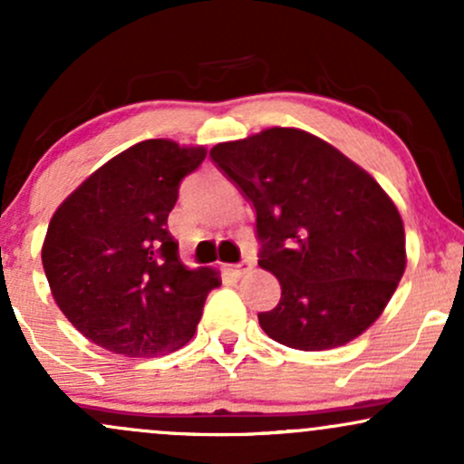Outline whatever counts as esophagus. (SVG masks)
Instances as JSON below:
<instances>
[{"mask_svg": "<svg viewBox=\"0 0 464 464\" xmlns=\"http://www.w3.org/2000/svg\"><path fill=\"white\" fill-rule=\"evenodd\" d=\"M253 268V264L250 262H242V264H231V266H225V273L236 276V279H239V276H244L248 273V270Z\"/></svg>", "mask_w": 464, "mask_h": 464, "instance_id": "34e87169", "label": "esophagus"}]
</instances>
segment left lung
I'll use <instances>...</instances> for the list:
<instances>
[{"mask_svg": "<svg viewBox=\"0 0 464 464\" xmlns=\"http://www.w3.org/2000/svg\"><path fill=\"white\" fill-rule=\"evenodd\" d=\"M257 211L259 266L281 284L259 314L270 338L301 351L343 347L371 327L406 270V233L382 185L301 129H266L211 148Z\"/></svg>", "mask_w": 464, "mask_h": 464, "instance_id": "left-lung-1", "label": "left lung"}]
</instances>
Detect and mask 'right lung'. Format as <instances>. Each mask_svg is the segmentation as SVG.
<instances>
[{"mask_svg": "<svg viewBox=\"0 0 464 464\" xmlns=\"http://www.w3.org/2000/svg\"><path fill=\"white\" fill-rule=\"evenodd\" d=\"M205 146L146 140L84 179L52 216L41 259L56 305L84 338L126 358L168 355L196 334L214 268H188L168 216Z\"/></svg>", "mask_w": 464, "mask_h": 464, "instance_id": "right-lung-1", "label": "right lung"}]
</instances>
